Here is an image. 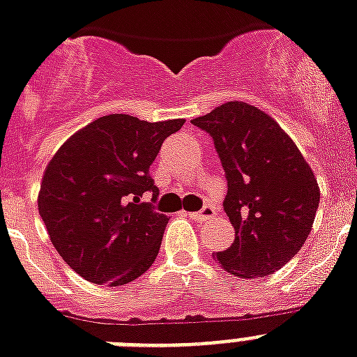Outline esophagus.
<instances>
[{"instance_id": "1", "label": "esophagus", "mask_w": 357, "mask_h": 357, "mask_svg": "<svg viewBox=\"0 0 357 357\" xmlns=\"http://www.w3.org/2000/svg\"><path fill=\"white\" fill-rule=\"evenodd\" d=\"M214 214H216V207H214V205H205L202 211H198V213H190L188 216H190L194 222H207V220L214 218Z\"/></svg>"}]
</instances>
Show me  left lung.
I'll return each instance as SVG.
<instances>
[{
  "label": "left lung",
  "instance_id": "left-lung-1",
  "mask_svg": "<svg viewBox=\"0 0 357 357\" xmlns=\"http://www.w3.org/2000/svg\"><path fill=\"white\" fill-rule=\"evenodd\" d=\"M192 124L213 137L227 179L234 242L216 260L244 279L275 273L314 225L319 187L310 165L273 119L245 102L222 104Z\"/></svg>",
  "mask_w": 357,
  "mask_h": 357
}]
</instances>
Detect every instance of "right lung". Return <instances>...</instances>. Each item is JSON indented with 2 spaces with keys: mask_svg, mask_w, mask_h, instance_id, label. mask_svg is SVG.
I'll list each match as a JSON object with an SVG mask.
<instances>
[{
  "mask_svg": "<svg viewBox=\"0 0 357 357\" xmlns=\"http://www.w3.org/2000/svg\"><path fill=\"white\" fill-rule=\"evenodd\" d=\"M183 123L104 115L49 161L38 211L60 257L80 277L123 286L152 266L169 218L153 208L159 188L150 165ZM146 192H153L150 202H142Z\"/></svg>",
  "mask_w": 357,
  "mask_h": 357,
  "instance_id": "1",
  "label": "right lung"
}]
</instances>
